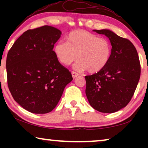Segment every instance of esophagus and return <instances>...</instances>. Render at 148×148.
Here are the masks:
<instances>
[{
	"label": "esophagus",
	"instance_id": "1",
	"mask_svg": "<svg viewBox=\"0 0 148 148\" xmlns=\"http://www.w3.org/2000/svg\"><path fill=\"white\" fill-rule=\"evenodd\" d=\"M71 74H72V77H73V78L76 77L77 76L79 75V74L77 73H76V72H75V71H72V72H71Z\"/></svg>",
	"mask_w": 148,
	"mask_h": 148
}]
</instances>
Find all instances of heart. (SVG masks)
<instances>
[{
  "label": "heart",
  "mask_w": 148,
  "mask_h": 148,
  "mask_svg": "<svg viewBox=\"0 0 148 148\" xmlns=\"http://www.w3.org/2000/svg\"><path fill=\"white\" fill-rule=\"evenodd\" d=\"M67 42H58L54 46L56 58L64 65H69L77 58L74 64L77 71L88 69L95 73L103 69L110 60L111 44L108 39L84 29L70 32Z\"/></svg>",
  "instance_id": "heart-1"
}]
</instances>
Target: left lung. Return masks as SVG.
Wrapping results in <instances>:
<instances>
[{"label": "left lung", "instance_id": "8db88e82", "mask_svg": "<svg viewBox=\"0 0 148 148\" xmlns=\"http://www.w3.org/2000/svg\"><path fill=\"white\" fill-rule=\"evenodd\" d=\"M110 40L112 50L106 66L86 76L87 98L91 106L101 112L112 113L129 104L141 74L137 50L130 40L108 29L94 30Z\"/></svg>", "mask_w": 148, "mask_h": 148}]
</instances>
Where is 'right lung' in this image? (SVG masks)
Instances as JSON below:
<instances>
[{
    "instance_id": "obj_1",
    "label": "right lung",
    "mask_w": 148,
    "mask_h": 148,
    "mask_svg": "<svg viewBox=\"0 0 148 148\" xmlns=\"http://www.w3.org/2000/svg\"><path fill=\"white\" fill-rule=\"evenodd\" d=\"M60 30L44 25L28 29L7 54V84L14 100L26 110L46 114L53 110L71 73L58 61L53 50Z\"/></svg>"
}]
</instances>
